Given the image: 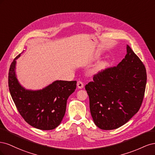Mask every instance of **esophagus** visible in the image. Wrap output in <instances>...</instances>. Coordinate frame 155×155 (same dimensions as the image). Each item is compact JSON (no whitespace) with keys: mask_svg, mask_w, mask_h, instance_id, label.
Instances as JSON below:
<instances>
[{"mask_svg":"<svg viewBox=\"0 0 155 155\" xmlns=\"http://www.w3.org/2000/svg\"><path fill=\"white\" fill-rule=\"evenodd\" d=\"M77 86L79 88H83L84 87V84L82 81H78L77 83Z\"/></svg>","mask_w":155,"mask_h":155,"instance_id":"1","label":"esophagus"}]
</instances>
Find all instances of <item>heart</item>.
Masks as SVG:
<instances>
[{
  "label": "heart",
  "instance_id": "1",
  "mask_svg": "<svg viewBox=\"0 0 155 155\" xmlns=\"http://www.w3.org/2000/svg\"><path fill=\"white\" fill-rule=\"evenodd\" d=\"M108 65H109V62L107 61H103L100 63H98L96 66L94 68L93 72L94 73H97L102 71L103 70H104Z\"/></svg>",
  "mask_w": 155,
  "mask_h": 155
}]
</instances>
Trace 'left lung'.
<instances>
[{
  "mask_svg": "<svg viewBox=\"0 0 155 155\" xmlns=\"http://www.w3.org/2000/svg\"><path fill=\"white\" fill-rule=\"evenodd\" d=\"M147 82L144 64L127 45V54L116 67L94 75L85 85L94 122L103 130L124 125L142 104Z\"/></svg>",
  "mask_w": 155,
  "mask_h": 155,
  "instance_id": "left-lung-1",
  "label": "left lung"
}]
</instances>
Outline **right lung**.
I'll return each instance as SVG.
<instances>
[{"instance_id":"obj_1","label":"right lung","mask_w":155,"mask_h":155,"mask_svg":"<svg viewBox=\"0 0 155 155\" xmlns=\"http://www.w3.org/2000/svg\"><path fill=\"white\" fill-rule=\"evenodd\" d=\"M9 70L8 86L20 114L31 126L41 130H52L61 124L66 112L68 97L76 88V81H54L41 90H27L16 76V59Z\"/></svg>"}]
</instances>
